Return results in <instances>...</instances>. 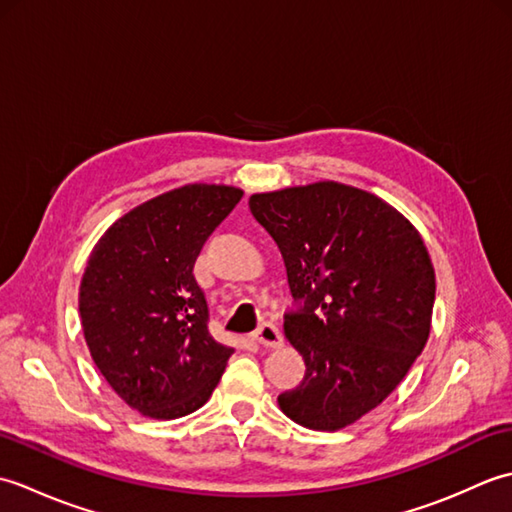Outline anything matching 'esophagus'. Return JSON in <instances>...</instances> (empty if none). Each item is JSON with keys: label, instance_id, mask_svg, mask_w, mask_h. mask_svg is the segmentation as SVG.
Returning a JSON list of instances; mask_svg holds the SVG:
<instances>
[{"label": "esophagus", "instance_id": "34e87169", "mask_svg": "<svg viewBox=\"0 0 512 512\" xmlns=\"http://www.w3.org/2000/svg\"><path fill=\"white\" fill-rule=\"evenodd\" d=\"M253 339L259 345H264V347H281V343H284V336H281V332H279V328H277L275 323H262V325H259V328L255 330V334H253Z\"/></svg>", "mask_w": 512, "mask_h": 512}]
</instances>
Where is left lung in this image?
<instances>
[{
    "label": "left lung",
    "instance_id": "obj_1",
    "mask_svg": "<svg viewBox=\"0 0 512 512\" xmlns=\"http://www.w3.org/2000/svg\"><path fill=\"white\" fill-rule=\"evenodd\" d=\"M248 206L284 257L297 306L284 330L306 361L279 407L301 427L343 429L378 407L427 345V246L394 206L339 182L255 193Z\"/></svg>",
    "mask_w": 512,
    "mask_h": 512
}]
</instances>
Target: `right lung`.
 I'll use <instances>...</instances> for the list:
<instances>
[{
    "mask_svg": "<svg viewBox=\"0 0 512 512\" xmlns=\"http://www.w3.org/2000/svg\"><path fill=\"white\" fill-rule=\"evenodd\" d=\"M239 200L235 187L187 184L123 215L92 250L79 292L85 341L107 383L143 416L200 409L233 354L209 332L193 266Z\"/></svg>",
    "mask_w": 512,
    "mask_h": 512,
    "instance_id": "right-lung-1",
    "label": "right lung"
}]
</instances>
